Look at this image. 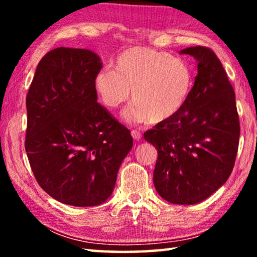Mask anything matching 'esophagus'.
<instances>
[{"label": "esophagus", "mask_w": 257, "mask_h": 257, "mask_svg": "<svg viewBox=\"0 0 257 257\" xmlns=\"http://www.w3.org/2000/svg\"><path fill=\"white\" fill-rule=\"evenodd\" d=\"M132 136H133V138L135 139V141H139V139L142 138V134L139 133V132H137V130H135V129H133L132 130Z\"/></svg>", "instance_id": "1"}]
</instances>
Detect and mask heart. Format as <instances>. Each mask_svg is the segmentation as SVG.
Wrapping results in <instances>:
<instances>
[{"label":"heart","instance_id":"obj_1","mask_svg":"<svg viewBox=\"0 0 257 257\" xmlns=\"http://www.w3.org/2000/svg\"><path fill=\"white\" fill-rule=\"evenodd\" d=\"M194 73L185 60L149 47H133L121 53L113 70H102L94 78L97 96L107 108L133 103L123 112L132 122L155 123L171 119L188 101Z\"/></svg>","mask_w":257,"mask_h":257}]
</instances>
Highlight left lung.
Returning <instances> with one entry per match:
<instances>
[{
  "label": "left lung",
  "instance_id": "1",
  "mask_svg": "<svg viewBox=\"0 0 257 257\" xmlns=\"http://www.w3.org/2000/svg\"><path fill=\"white\" fill-rule=\"evenodd\" d=\"M180 53L197 61L190 96L178 114L147 130L144 138L158 150L153 181L160 196L193 205L231 175L240 125L233 87L214 52L194 46Z\"/></svg>",
  "mask_w": 257,
  "mask_h": 257
}]
</instances>
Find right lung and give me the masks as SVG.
<instances>
[{"label": "right lung", "mask_w": 257, "mask_h": 257, "mask_svg": "<svg viewBox=\"0 0 257 257\" xmlns=\"http://www.w3.org/2000/svg\"><path fill=\"white\" fill-rule=\"evenodd\" d=\"M101 69L94 52L58 47L40 61L26 97L30 168L38 185L68 205L105 202L133 147L129 130L97 103Z\"/></svg>", "instance_id": "1"}]
</instances>
